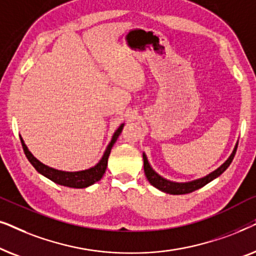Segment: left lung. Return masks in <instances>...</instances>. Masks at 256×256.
Segmentation results:
<instances>
[{"label":"left lung","instance_id":"1","mask_svg":"<svg viewBox=\"0 0 256 256\" xmlns=\"http://www.w3.org/2000/svg\"><path fill=\"white\" fill-rule=\"evenodd\" d=\"M236 148L238 146H236V148H234L232 155L228 157V160H227L222 166H219L216 171H213V172L208 174V176L204 178H200V180H197L194 182H188V183H174V182L164 180L163 177H160V174H157L155 171L152 169V166H150L148 163V160H146V156L143 154V166H144V174L146 176V180H149V183L152 184V186H155L160 191L166 192V194H190V192L198 190V188H202L204 185L214 180V178L220 176V174H222L224 171L230 166V164L232 163L234 155H236Z\"/></svg>","mask_w":256,"mask_h":256}]
</instances>
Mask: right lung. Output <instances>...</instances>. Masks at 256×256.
I'll return each instance as SVG.
<instances>
[{
  "mask_svg": "<svg viewBox=\"0 0 256 256\" xmlns=\"http://www.w3.org/2000/svg\"><path fill=\"white\" fill-rule=\"evenodd\" d=\"M122 128H124V124H122L120 127L116 129V132H114L113 138H112V141L110 144H108L102 158L100 160V162L98 163L96 166L90 168V169H87V170L76 171V172H68V171L56 170L54 168L45 166V164L40 162V160H38L36 157H34L29 150H28L26 143H24L22 138H20V142H22V146L26 158L29 160V162L32 164V166L38 171V172L48 178L50 180L54 182V183L62 185V186L82 188L90 186V185L94 184L96 182L100 180L101 177L104 176V171L107 169V162H108V157H110L112 146H114L115 142H116L118 135H120L122 132Z\"/></svg>",
  "mask_w": 256,
  "mask_h": 256,
  "instance_id": "add662e5",
  "label": "right lung"
}]
</instances>
